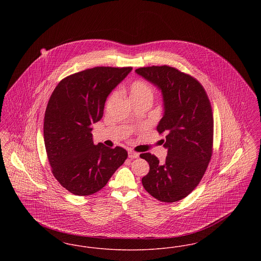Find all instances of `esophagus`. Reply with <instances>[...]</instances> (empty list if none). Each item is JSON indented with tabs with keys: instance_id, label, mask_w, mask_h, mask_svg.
<instances>
[{
	"instance_id": "34e87169",
	"label": "esophagus",
	"mask_w": 261,
	"mask_h": 261,
	"mask_svg": "<svg viewBox=\"0 0 261 261\" xmlns=\"http://www.w3.org/2000/svg\"><path fill=\"white\" fill-rule=\"evenodd\" d=\"M128 156L130 158V159H137L138 156H139V153L138 152H135L134 150H129L128 151Z\"/></svg>"
}]
</instances>
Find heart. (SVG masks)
Masks as SVG:
<instances>
[{
	"label": "heart",
	"instance_id": "1",
	"mask_svg": "<svg viewBox=\"0 0 261 261\" xmlns=\"http://www.w3.org/2000/svg\"><path fill=\"white\" fill-rule=\"evenodd\" d=\"M128 93H129L130 99L133 101L142 100V99L152 100L153 95H154L152 87L146 80H143V79H137L135 81H133L128 87Z\"/></svg>",
	"mask_w": 261,
	"mask_h": 261
}]
</instances>
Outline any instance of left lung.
I'll list each match as a JSON object with an SVG mask.
<instances>
[{"instance_id": "8db88e82", "label": "left lung", "mask_w": 261, "mask_h": 261, "mask_svg": "<svg viewBox=\"0 0 261 261\" xmlns=\"http://www.w3.org/2000/svg\"><path fill=\"white\" fill-rule=\"evenodd\" d=\"M136 72L162 91L164 113L156 130L165 134L162 141L167 149L163 163L149 152L140 154L149 164V173L142 183L154 199L175 202L199 185L211 162V101L196 78L171 66L140 67Z\"/></svg>"}]
</instances>
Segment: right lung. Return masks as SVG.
Returning a JSON list of instances; mask_svg holds the SVG:
<instances>
[{"mask_svg": "<svg viewBox=\"0 0 261 261\" xmlns=\"http://www.w3.org/2000/svg\"><path fill=\"white\" fill-rule=\"evenodd\" d=\"M132 67L97 66L63 78L50 96L44 118V141L55 178L76 196L107 185L128 156L121 147L94 145L91 125L99 121L105 102Z\"/></svg>", "mask_w": 261, "mask_h": 261, "instance_id": "obj_1", "label": "right lung"}]
</instances>
